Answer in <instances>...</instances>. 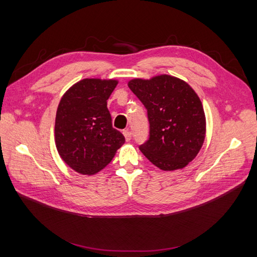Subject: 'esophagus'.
I'll return each instance as SVG.
<instances>
[{
  "label": "esophagus",
  "instance_id": "esophagus-1",
  "mask_svg": "<svg viewBox=\"0 0 257 257\" xmlns=\"http://www.w3.org/2000/svg\"><path fill=\"white\" fill-rule=\"evenodd\" d=\"M123 135H124V137H125V141H126V142H130V141H131L132 133H131L130 130H125V131H124V132H123Z\"/></svg>",
  "mask_w": 257,
  "mask_h": 257
}]
</instances>
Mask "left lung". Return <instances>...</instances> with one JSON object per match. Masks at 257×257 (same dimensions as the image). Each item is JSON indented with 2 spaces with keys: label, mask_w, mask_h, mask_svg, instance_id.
Here are the masks:
<instances>
[{
  "label": "left lung",
  "mask_w": 257,
  "mask_h": 257,
  "mask_svg": "<svg viewBox=\"0 0 257 257\" xmlns=\"http://www.w3.org/2000/svg\"><path fill=\"white\" fill-rule=\"evenodd\" d=\"M127 85L149 118L150 138L139 147L143 154L164 172L189 165L206 137V115L196 92L184 80L166 74L134 78Z\"/></svg>",
  "instance_id": "obj_1"
}]
</instances>
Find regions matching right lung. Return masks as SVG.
Masks as SVG:
<instances>
[{"label": "right lung", "instance_id": "1", "mask_svg": "<svg viewBox=\"0 0 257 257\" xmlns=\"http://www.w3.org/2000/svg\"><path fill=\"white\" fill-rule=\"evenodd\" d=\"M116 79L85 78L74 83L61 100L54 123V143L65 164L76 173L92 176L105 168L124 144L112 127L107 99Z\"/></svg>", "mask_w": 257, "mask_h": 257}]
</instances>
